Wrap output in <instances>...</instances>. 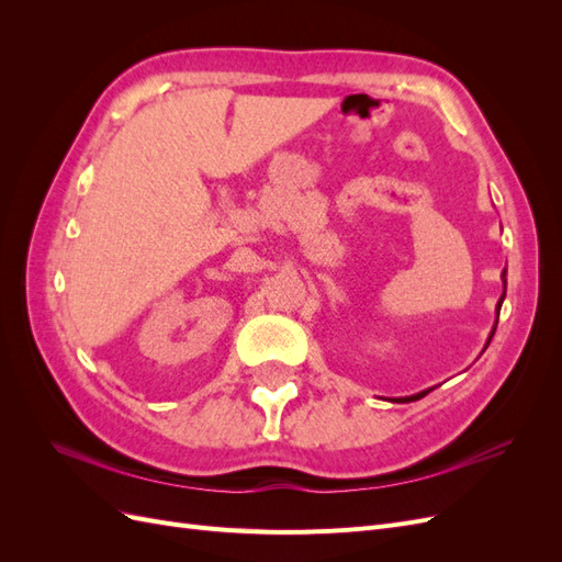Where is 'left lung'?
<instances>
[{"label":"left lung","instance_id":"1","mask_svg":"<svg viewBox=\"0 0 562 562\" xmlns=\"http://www.w3.org/2000/svg\"><path fill=\"white\" fill-rule=\"evenodd\" d=\"M502 302H504V295L499 297V304H497V318H499ZM492 335H495V330H492ZM422 396H427V391H422V394H417V396H405V398H398V401H401V403H411V401H417V398H422Z\"/></svg>","mask_w":562,"mask_h":562}]
</instances>
